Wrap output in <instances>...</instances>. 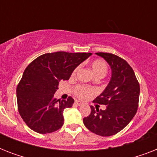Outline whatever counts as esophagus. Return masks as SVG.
Masks as SVG:
<instances>
[{"instance_id":"obj_1","label":"esophagus","mask_w":157,"mask_h":157,"mask_svg":"<svg viewBox=\"0 0 157 157\" xmlns=\"http://www.w3.org/2000/svg\"><path fill=\"white\" fill-rule=\"evenodd\" d=\"M75 103H76V105H78V106H81V105H83V103H82V102H81V101H78V100L75 101Z\"/></svg>"}]
</instances>
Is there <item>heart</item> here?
Here are the masks:
<instances>
[{
  "label": "heart",
  "instance_id": "1",
  "mask_svg": "<svg viewBox=\"0 0 157 157\" xmlns=\"http://www.w3.org/2000/svg\"><path fill=\"white\" fill-rule=\"evenodd\" d=\"M91 69L93 71L94 74L96 77H98V78H103L106 76V74L107 72V70H108V66H107V63H106V61L103 60V59H95L90 64ZM79 67H76L75 70L72 72V76H75L78 71ZM74 94L79 98H81V99H85V98H89L90 96L93 95L94 94V90L93 89L90 88V87H88V86H81V85H79V86H76L73 90Z\"/></svg>",
  "mask_w": 157,
  "mask_h": 157
}]
</instances>
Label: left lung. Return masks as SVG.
I'll return each mask as SVG.
<instances>
[{"label":"left lung","instance_id":"left-lung-1","mask_svg":"<svg viewBox=\"0 0 157 157\" xmlns=\"http://www.w3.org/2000/svg\"><path fill=\"white\" fill-rule=\"evenodd\" d=\"M96 54L109 63L112 78L94 103L107 106L105 110L91 106L89 117L83 119L89 130L100 136H112L124 129L135 116L139 107L140 86L134 71L124 59L116 54Z\"/></svg>","mask_w":157,"mask_h":157}]
</instances>
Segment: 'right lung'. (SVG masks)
<instances>
[{
	"label": "right lung",
	"mask_w": 157,
	"mask_h": 157,
	"mask_svg": "<svg viewBox=\"0 0 157 157\" xmlns=\"http://www.w3.org/2000/svg\"><path fill=\"white\" fill-rule=\"evenodd\" d=\"M91 53H47L34 59L18 84L17 103L19 115L31 129L39 134H50L63 124V111L72 107L74 99L54 97L59 81L68 80L79 64Z\"/></svg>",
	"instance_id": "1"
}]
</instances>
